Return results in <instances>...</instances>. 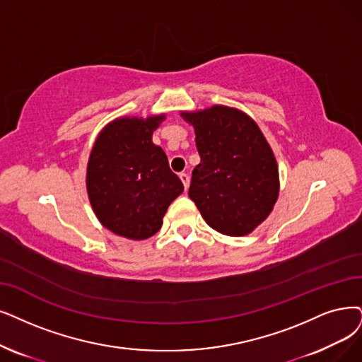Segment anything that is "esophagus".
I'll return each mask as SVG.
<instances>
[{
    "mask_svg": "<svg viewBox=\"0 0 362 362\" xmlns=\"http://www.w3.org/2000/svg\"><path fill=\"white\" fill-rule=\"evenodd\" d=\"M180 178H181V181H182V184H184V189H185V190L189 189V184H190V177H189V173L181 172V173H180Z\"/></svg>",
    "mask_w": 362,
    "mask_h": 362,
    "instance_id": "esophagus-1",
    "label": "esophagus"
}]
</instances>
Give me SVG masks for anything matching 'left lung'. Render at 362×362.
<instances>
[{"mask_svg": "<svg viewBox=\"0 0 362 362\" xmlns=\"http://www.w3.org/2000/svg\"><path fill=\"white\" fill-rule=\"evenodd\" d=\"M194 127L200 163L193 169L189 196L209 227L245 236L262 224L276 204V158L257 123L224 105L181 112Z\"/></svg>", "mask_w": 362, "mask_h": 362, "instance_id": "obj_1", "label": "left lung"}]
</instances>
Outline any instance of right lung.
I'll use <instances>...</instances> for the list:
<instances>
[{
	"label": "right lung",
	"instance_id": "add662e5",
	"mask_svg": "<svg viewBox=\"0 0 362 362\" xmlns=\"http://www.w3.org/2000/svg\"><path fill=\"white\" fill-rule=\"evenodd\" d=\"M165 115L122 117L107 124L92 148L86 185L104 227L127 239H147L163 224L168 206L182 192L153 131Z\"/></svg>",
	"mask_w": 362,
	"mask_h": 362
}]
</instances>
